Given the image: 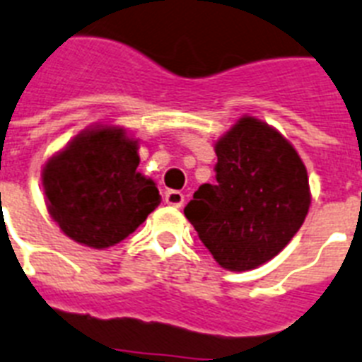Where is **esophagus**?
Returning <instances> with one entry per match:
<instances>
[{
	"mask_svg": "<svg viewBox=\"0 0 362 362\" xmlns=\"http://www.w3.org/2000/svg\"><path fill=\"white\" fill-rule=\"evenodd\" d=\"M164 202L172 205V207H181L185 203V196L179 190H168L166 196H164Z\"/></svg>",
	"mask_w": 362,
	"mask_h": 362,
	"instance_id": "34e87169",
	"label": "esophagus"
}]
</instances>
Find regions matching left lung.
<instances>
[{
    "label": "left lung",
    "instance_id": "8db88e82",
    "mask_svg": "<svg viewBox=\"0 0 362 362\" xmlns=\"http://www.w3.org/2000/svg\"><path fill=\"white\" fill-rule=\"evenodd\" d=\"M216 185L185 207L199 240L226 270H253L281 252L309 213V177L279 131L244 116L214 146Z\"/></svg>",
    "mask_w": 362,
    "mask_h": 362
}]
</instances>
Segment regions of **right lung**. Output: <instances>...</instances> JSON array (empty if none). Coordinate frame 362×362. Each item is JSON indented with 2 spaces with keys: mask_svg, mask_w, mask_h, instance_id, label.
I'll return each mask as SVG.
<instances>
[{
  "mask_svg": "<svg viewBox=\"0 0 362 362\" xmlns=\"http://www.w3.org/2000/svg\"><path fill=\"white\" fill-rule=\"evenodd\" d=\"M139 142L122 127L95 125L53 155L42 170L47 211L62 233L103 250L129 237L160 203L151 179L136 172Z\"/></svg>",
  "mask_w": 362,
  "mask_h": 362,
  "instance_id": "obj_1",
  "label": "right lung"
}]
</instances>
